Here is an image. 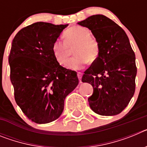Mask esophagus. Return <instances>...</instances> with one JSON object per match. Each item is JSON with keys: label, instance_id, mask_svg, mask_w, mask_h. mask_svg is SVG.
I'll return each instance as SVG.
<instances>
[{"label": "esophagus", "instance_id": "34e87169", "mask_svg": "<svg viewBox=\"0 0 147 147\" xmlns=\"http://www.w3.org/2000/svg\"><path fill=\"white\" fill-rule=\"evenodd\" d=\"M82 73L81 72H78L77 74V76H78V78H79V80H80V82L82 83Z\"/></svg>", "mask_w": 147, "mask_h": 147}]
</instances>
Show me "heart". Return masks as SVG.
<instances>
[{
    "instance_id": "obj_1",
    "label": "heart",
    "mask_w": 147,
    "mask_h": 147,
    "mask_svg": "<svg viewBox=\"0 0 147 147\" xmlns=\"http://www.w3.org/2000/svg\"><path fill=\"white\" fill-rule=\"evenodd\" d=\"M90 32L85 27L76 26L65 32V40L57 39L53 44V54L60 65H66L74 49V57L67 64L72 70H80L90 62H94L99 54V45L96 40L90 37Z\"/></svg>"
}]
</instances>
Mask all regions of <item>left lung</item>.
<instances>
[{
    "label": "left lung",
    "instance_id": "8db88e82",
    "mask_svg": "<svg viewBox=\"0 0 147 147\" xmlns=\"http://www.w3.org/2000/svg\"><path fill=\"white\" fill-rule=\"evenodd\" d=\"M78 24L89 28L99 45L98 58L82 78L93 88L88 98L90 107L98 115L119 114L136 90V55L129 38L121 27L105 15H92Z\"/></svg>",
    "mask_w": 147,
    "mask_h": 147
}]
</instances>
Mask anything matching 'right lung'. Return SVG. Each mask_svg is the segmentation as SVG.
I'll return each mask as SVG.
<instances>
[{"instance_id":"add662e5","label":"right lung","mask_w":147,"mask_h":147,"mask_svg":"<svg viewBox=\"0 0 147 147\" xmlns=\"http://www.w3.org/2000/svg\"><path fill=\"white\" fill-rule=\"evenodd\" d=\"M67 26L37 22L12 40L9 63L15 102L37 124L57 119L66 96L79 84L76 71L61 66L53 54L54 41Z\"/></svg>"}]
</instances>
